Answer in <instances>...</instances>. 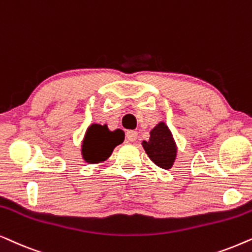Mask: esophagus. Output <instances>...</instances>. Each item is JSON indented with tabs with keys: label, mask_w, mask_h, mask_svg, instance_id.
Here are the masks:
<instances>
[{
	"label": "esophagus",
	"mask_w": 252,
	"mask_h": 252,
	"mask_svg": "<svg viewBox=\"0 0 252 252\" xmlns=\"http://www.w3.org/2000/svg\"><path fill=\"white\" fill-rule=\"evenodd\" d=\"M137 138H138V132L133 131V130H130V131L126 132V139L129 142H136Z\"/></svg>",
	"instance_id": "34e87169"
}]
</instances>
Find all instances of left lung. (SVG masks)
Returning <instances> with one entry per match:
<instances>
[{
	"mask_svg": "<svg viewBox=\"0 0 252 252\" xmlns=\"http://www.w3.org/2000/svg\"><path fill=\"white\" fill-rule=\"evenodd\" d=\"M142 145L154 165L162 169H170L175 162L177 146L173 133L165 122H159L150 131V139Z\"/></svg>",
	"mask_w": 252,
	"mask_h": 252,
	"instance_id": "1",
	"label": "left lung"
}]
</instances>
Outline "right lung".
Listing matches in <instances>:
<instances>
[{
  "label": "right lung",
  "instance_id": "1",
  "mask_svg": "<svg viewBox=\"0 0 252 252\" xmlns=\"http://www.w3.org/2000/svg\"><path fill=\"white\" fill-rule=\"evenodd\" d=\"M120 130L109 131L105 126L93 123L86 130L82 143V156L87 163H100L112 156L113 150L123 142Z\"/></svg>",
  "mask_w": 252,
  "mask_h": 252
}]
</instances>
